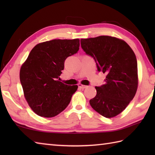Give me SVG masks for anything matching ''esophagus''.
<instances>
[{"mask_svg":"<svg viewBox=\"0 0 155 155\" xmlns=\"http://www.w3.org/2000/svg\"><path fill=\"white\" fill-rule=\"evenodd\" d=\"M78 87H79L80 88H82V89H84V88H87V86H86V85H83L82 84H78Z\"/></svg>","mask_w":155,"mask_h":155,"instance_id":"esophagus-1","label":"esophagus"}]
</instances>
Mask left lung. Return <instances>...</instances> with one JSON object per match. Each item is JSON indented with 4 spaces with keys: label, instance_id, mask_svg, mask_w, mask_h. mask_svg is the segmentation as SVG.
Returning a JSON list of instances; mask_svg holds the SVG:
<instances>
[{
    "label": "left lung",
    "instance_id": "8db88e82",
    "mask_svg": "<svg viewBox=\"0 0 155 155\" xmlns=\"http://www.w3.org/2000/svg\"><path fill=\"white\" fill-rule=\"evenodd\" d=\"M81 47L96 62L98 71L106 73L105 83L95 87L97 95L91 106L106 118L122 113L135 95L138 79L135 54L126 42L110 36L82 38Z\"/></svg>",
    "mask_w": 155,
    "mask_h": 155
}]
</instances>
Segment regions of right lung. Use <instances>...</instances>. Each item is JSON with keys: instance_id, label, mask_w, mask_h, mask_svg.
I'll use <instances>...</instances> for the list:
<instances>
[{"instance_id": "obj_1", "label": "right lung", "mask_w": 155, "mask_h": 155, "mask_svg": "<svg viewBox=\"0 0 155 155\" xmlns=\"http://www.w3.org/2000/svg\"><path fill=\"white\" fill-rule=\"evenodd\" d=\"M78 38L54 39L32 49L20 71V80L29 107L38 116H57L67 107L77 85L60 81L64 61L79 50Z\"/></svg>"}]
</instances>
